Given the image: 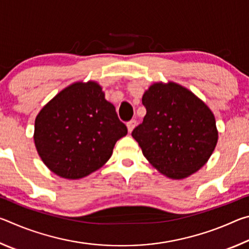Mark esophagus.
<instances>
[{
	"label": "esophagus",
	"instance_id": "1",
	"mask_svg": "<svg viewBox=\"0 0 249 249\" xmlns=\"http://www.w3.org/2000/svg\"><path fill=\"white\" fill-rule=\"evenodd\" d=\"M135 126H136V120H130L127 122V128H128V133H132V130L134 129Z\"/></svg>",
	"mask_w": 249,
	"mask_h": 249
}]
</instances>
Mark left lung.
Here are the masks:
<instances>
[{
	"instance_id": "8db88e82",
	"label": "left lung",
	"mask_w": 249,
	"mask_h": 249,
	"mask_svg": "<svg viewBox=\"0 0 249 249\" xmlns=\"http://www.w3.org/2000/svg\"><path fill=\"white\" fill-rule=\"evenodd\" d=\"M146 115L132 136L147 160L172 179L205 165L217 142L213 113L179 84L155 83L142 95Z\"/></svg>"
}]
</instances>
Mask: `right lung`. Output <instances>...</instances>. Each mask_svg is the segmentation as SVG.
<instances>
[{"label": "right lung", "instance_id": "right-lung-1", "mask_svg": "<svg viewBox=\"0 0 249 249\" xmlns=\"http://www.w3.org/2000/svg\"><path fill=\"white\" fill-rule=\"evenodd\" d=\"M127 134L96 82H77L54 96L35 121L36 149L53 174L83 178L102 167Z\"/></svg>", "mask_w": 249, "mask_h": 249}]
</instances>
